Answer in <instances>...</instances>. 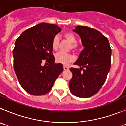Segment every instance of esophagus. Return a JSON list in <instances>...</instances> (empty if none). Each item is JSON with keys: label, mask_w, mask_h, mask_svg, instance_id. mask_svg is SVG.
<instances>
[{"label": "esophagus", "mask_w": 126, "mask_h": 126, "mask_svg": "<svg viewBox=\"0 0 126 126\" xmlns=\"http://www.w3.org/2000/svg\"><path fill=\"white\" fill-rule=\"evenodd\" d=\"M68 69H69L68 67L64 65V70H65V71H67V70H68Z\"/></svg>", "instance_id": "obj_1"}]
</instances>
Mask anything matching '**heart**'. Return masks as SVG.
<instances>
[{"mask_svg":"<svg viewBox=\"0 0 126 126\" xmlns=\"http://www.w3.org/2000/svg\"><path fill=\"white\" fill-rule=\"evenodd\" d=\"M64 38L69 43H71V49L76 51L78 48V46L76 43V38L74 36L73 33H66L64 34ZM59 40L58 36H55L53 38L52 43V47L54 50H56L57 49L58 46H59ZM55 61L57 63L60 64H69V62H72L74 60V57L70 53H64L62 52H59L55 55Z\"/></svg>","mask_w":126,"mask_h":126,"instance_id":"b5f03b06","label":"heart"}]
</instances>
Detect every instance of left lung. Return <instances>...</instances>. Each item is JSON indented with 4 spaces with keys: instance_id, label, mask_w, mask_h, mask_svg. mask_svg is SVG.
Wrapping results in <instances>:
<instances>
[{
    "instance_id": "1",
    "label": "left lung",
    "mask_w": 126,
    "mask_h": 126,
    "mask_svg": "<svg viewBox=\"0 0 126 126\" xmlns=\"http://www.w3.org/2000/svg\"><path fill=\"white\" fill-rule=\"evenodd\" d=\"M73 31L79 35L84 48L74 63L80 69H70L73 77L69 89L74 96L89 98L98 92L106 80L110 69L112 49L108 39L98 30L77 26Z\"/></svg>"
}]
</instances>
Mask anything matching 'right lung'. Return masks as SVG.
I'll list each match as a JSON object with an SVG mask.
<instances>
[{"label":"right lung","mask_w":126,"mask_h":126,"mask_svg":"<svg viewBox=\"0 0 126 126\" xmlns=\"http://www.w3.org/2000/svg\"><path fill=\"white\" fill-rule=\"evenodd\" d=\"M61 31L55 24L42 23L26 30L16 40L14 71L22 88L32 95L50 92L63 71L62 64L55 63L52 47L53 38ZM45 59L48 66L41 64Z\"/></svg>","instance_id":"1"}]
</instances>
